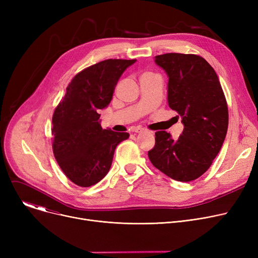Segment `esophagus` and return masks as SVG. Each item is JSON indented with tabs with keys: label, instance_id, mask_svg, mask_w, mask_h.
Masks as SVG:
<instances>
[{
	"label": "esophagus",
	"instance_id": "1",
	"mask_svg": "<svg viewBox=\"0 0 258 258\" xmlns=\"http://www.w3.org/2000/svg\"><path fill=\"white\" fill-rule=\"evenodd\" d=\"M144 131V128H141V127H136L135 128V131L134 132H136V133H141V132H143Z\"/></svg>",
	"mask_w": 258,
	"mask_h": 258
}]
</instances>
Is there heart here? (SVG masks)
Returning a JSON list of instances; mask_svg holds the SVG:
<instances>
[{
    "instance_id": "heart-1",
    "label": "heart",
    "mask_w": 258,
    "mask_h": 258,
    "mask_svg": "<svg viewBox=\"0 0 258 258\" xmlns=\"http://www.w3.org/2000/svg\"><path fill=\"white\" fill-rule=\"evenodd\" d=\"M147 74H150V73H144V74H143V75H147Z\"/></svg>"
}]
</instances>
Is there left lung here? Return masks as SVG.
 Listing matches in <instances>:
<instances>
[{
  "instance_id": "8db88e82",
  "label": "left lung",
  "mask_w": 258,
  "mask_h": 258,
  "mask_svg": "<svg viewBox=\"0 0 258 258\" xmlns=\"http://www.w3.org/2000/svg\"><path fill=\"white\" fill-rule=\"evenodd\" d=\"M155 58L168 76V105L181 116L184 130L177 140L165 131L157 132L148 158L167 177L190 182L207 171L221 151L229 120L226 97L218 75L203 57L166 53Z\"/></svg>"
}]
</instances>
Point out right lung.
<instances>
[{
    "instance_id": "obj_1",
    "label": "right lung",
    "mask_w": 258,
    "mask_h": 258,
    "mask_svg": "<svg viewBox=\"0 0 258 258\" xmlns=\"http://www.w3.org/2000/svg\"><path fill=\"white\" fill-rule=\"evenodd\" d=\"M136 59H106L76 74L52 118V147L66 177L80 187L101 181L112 165L115 148L128 133L102 130L99 110L111 102L115 87Z\"/></svg>"
}]
</instances>
